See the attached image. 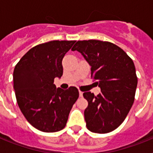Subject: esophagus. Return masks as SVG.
<instances>
[{
    "mask_svg": "<svg viewBox=\"0 0 153 153\" xmlns=\"http://www.w3.org/2000/svg\"><path fill=\"white\" fill-rule=\"evenodd\" d=\"M82 94H83V92H82V91H79V96H80V97H82Z\"/></svg>",
    "mask_w": 153,
    "mask_h": 153,
    "instance_id": "esophagus-1",
    "label": "esophagus"
}]
</instances>
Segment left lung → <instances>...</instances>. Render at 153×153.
<instances>
[{
	"label": "left lung",
	"instance_id": "1",
	"mask_svg": "<svg viewBox=\"0 0 153 153\" xmlns=\"http://www.w3.org/2000/svg\"><path fill=\"white\" fill-rule=\"evenodd\" d=\"M71 50L85 58L91 67V78L101 88L97 96L83 93L88 102L84 111L86 127L96 133L116 129L134 102L137 77L133 61L121 48L107 41L79 40Z\"/></svg>",
	"mask_w": 153,
	"mask_h": 153
}]
</instances>
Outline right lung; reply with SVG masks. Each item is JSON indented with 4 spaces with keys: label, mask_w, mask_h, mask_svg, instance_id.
Returning <instances> with one entry per match:
<instances>
[{
    "label": "right lung",
    "mask_w": 153,
    "mask_h": 153,
    "mask_svg": "<svg viewBox=\"0 0 153 153\" xmlns=\"http://www.w3.org/2000/svg\"><path fill=\"white\" fill-rule=\"evenodd\" d=\"M74 40H53L32 48L13 71V88L27 121L45 133L58 132L67 125L70 111L79 96L74 86L56 88L55 78L62 75V60Z\"/></svg>",
    "instance_id": "right-lung-1"
}]
</instances>
